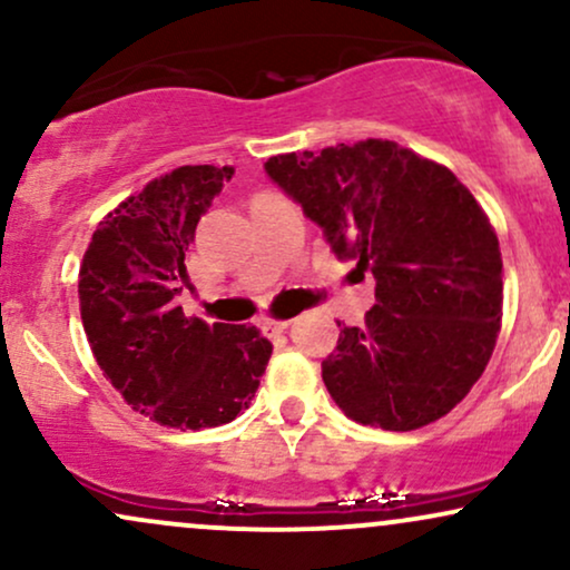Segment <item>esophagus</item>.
Segmentation results:
<instances>
[{"label": "esophagus", "instance_id": "34e87169", "mask_svg": "<svg viewBox=\"0 0 570 570\" xmlns=\"http://www.w3.org/2000/svg\"><path fill=\"white\" fill-rule=\"evenodd\" d=\"M292 326V318H265V330L273 332V335H281Z\"/></svg>", "mask_w": 570, "mask_h": 570}]
</instances>
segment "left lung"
<instances>
[{
    "instance_id": "8db88e82",
    "label": "left lung",
    "mask_w": 570,
    "mask_h": 570,
    "mask_svg": "<svg viewBox=\"0 0 570 570\" xmlns=\"http://www.w3.org/2000/svg\"><path fill=\"white\" fill-rule=\"evenodd\" d=\"M265 174L322 227L340 259L375 278L362 326L340 324L322 362L345 415L421 429L472 391L501 326V252L474 195L450 168L396 141L278 155Z\"/></svg>"
}]
</instances>
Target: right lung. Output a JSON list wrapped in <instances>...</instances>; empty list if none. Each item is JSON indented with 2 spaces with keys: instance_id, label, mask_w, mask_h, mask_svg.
Instances as JSON below:
<instances>
[{
  "instance_id": "obj_1",
  "label": "right lung",
  "mask_w": 570,
  "mask_h": 570,
  "mask_svg": "<svg viewBox=\"0 0 570 570\" xmlns=\"http://www.w3.org/2000/svg\"><path fill=\"white\" fill-rule=\"evenodd\" d=\"M233 166H181L104 217L80 265V313L98 367L149 421L212 429L252 404L271 358L257 326L187 318L185 252Z\"/></svg>"
}]
</instances>
